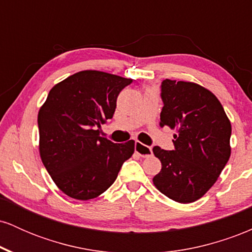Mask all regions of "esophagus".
I'll list each match as a JSON object with an SVG mask.
<instances>
[{
	"instance_id": "obj_1",
	"label": "esophagus",
	"mask_w": 252,
	"mask_h": 252,
	"mask_svg": "<svg viewBox=\"0 0 252 252\" xmlns=\"http://www.w3.org/2000/svg\"><path fill=\"white\" fill-rule=\"evenodd\" d=\"M135 152L140 156H142V158H149L153 154L152 147L146 146V144L138 142V141L135 142Z\"/></svg>"
}]
</instances>
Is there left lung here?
Returning <instances> with one entry per match:
<instances>
[{"label": "left lung", "instance_id": "obj_1", "mask_svg": "<svg viewBox=\"0 0 252 252\" xmlns=\"http://www.w3.org/2000/svg\"><path fill=\"white\" fill-rule=\"evenodd\" d=\"M160 126L176 130L174 150L155 146L162 168L153 182L172 200L189 204L201 198L230 158L231 123L212 92L194 83H161Z\"/></svg>", "mask_w": 252, "mask_h": 252}]
</instances>
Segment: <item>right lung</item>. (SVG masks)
Instances as JSON below:
<instances>
[{
  "instance_id": "add662e5",
  "label": "right lung",
  "mask_w": 252,
  "mask_h": 252,
  "mask_svg": "<svg viewBox=\"0 0 252 252\" xmlns=\"http://www.w3.org/2000/svg\"><path fill=\"white\" fill-rule=\"evenodd\" d=\"M132 79L82 71L57 84L37 115L40 156L66 195L89 200L114 184L131 158L134 141L114 143L99 129L111 120L118 94Z\"/></svg>"
}]
</instances>
